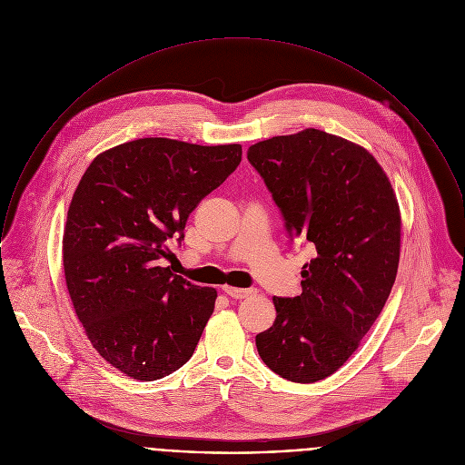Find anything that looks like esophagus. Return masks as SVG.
Here are the masks:
<instances>
[{"instance_id": "obj_1", "label": "esophagus", "mask_w": 465, "mask_h": 465, "mask_svg": "<svg viewBox=\"0 0 465 465\" xmlns=\"http://www.w3.org/2000/svg\"><path fill=\"white\" fill-rule=\"evenodd\" d=\"M223 291H224L228 296H232V298H248V296H252V294L255 292V289H252V287L241 289V287H232V285H224Z\"/></svg>"}]
</instances>
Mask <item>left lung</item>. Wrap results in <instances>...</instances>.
<instances>
[{
  "mask_svg": "<svg viewBox=\"0 0 465 465\" xmlns=\"http://www.w3.org/2000/svg\"><path fill=\"white\" fill-rule=\"evenodd\" d=\"M291 239L316 257L302 294L275 296V323L257 334L262 361L292 382L338 371L381 314L397 275L399 204L371 153L320 129L273 136L248 149Z\"/></svg>",
  "mask_w": 465,
  "mask_h": 465,
  "instance_id": "1",
  "label": "left lung"
}]
</instances>
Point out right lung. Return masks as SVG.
Masks as SVG:
<instances>
[{
    "label": "right lung",
    "mask_w": 465,
    "mask_h": 465,
    "mask_svg": "<svg viewBox=\"0 0 465 465\" xmlns=\"http://www.w3.org/2000/svg\"><path fill=\"white\" fill-rule=\"evenodd\" d=\"M239 143L140 138L98 154L68 208L64 277L74 309L114 369L156 381L192 358L217 291L174 275L169 241L241 163Z\"/></svg>",
    "instance_id": "1"
}]
</instances>
